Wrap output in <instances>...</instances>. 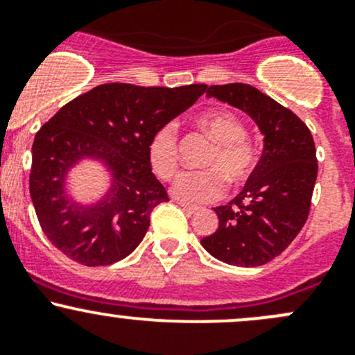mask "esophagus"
Listing matches in <instances>:
<instances>
[{"label": "esophagus", "mask_w": 355, "mask_h": 355, "mask_svg": "<svg viewBox=\"0 0 355 355\" xmlns=\"http://www.w3.org/2000/svg\"><path fill=\"white\" fill-rule=\"evenodd\" d=\"M179 203V207H182V210H184V212H188V214H193V212H196V210H198V207L196 205H189V203H184V202H178Z\"/></svg>", "instance_id": "34e87169"}]
</instances>
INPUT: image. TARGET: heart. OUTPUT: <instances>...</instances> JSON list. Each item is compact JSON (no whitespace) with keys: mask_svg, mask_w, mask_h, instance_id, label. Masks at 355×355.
<instances>
[{"mask_svg":"<svg viewBox=\"0 0 355 355\" xmlns=\"http://www.w3.org/2000/svg\"><path fill=\"white\" fill-rule=\"evenodd\" d=\"M196 125L216 145L207 155L205 171L182 173L173 184V193L182 202H210L226 191V181L241 184L255 167V152L245 139L247 131L240 119L226 110H209L196 117ZM153 173L171 179L179 169V131L167 122L155 131L148 145Z\"/></svg>","mask_w":355,"mask_h":355,"instance_id":"obj_1","label":"heart"}]
</instances>
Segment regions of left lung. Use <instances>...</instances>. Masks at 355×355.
Here are the masks:
<instances>
[{
    "label": "left lung",
    "mask_w": 355,
    "mask_h": 355,
    "mask_svg": "<svg viewBox=\"0 0 355 355\" xmlns=\"http://www.w3.org/2000/svg\"><path fill=\"white\" fill-rule=\"evenodd\" d=\"M207 96L250 115L264 135V152L243 189L227 205L214 209L219 227L202 238V245L226 264H268L307 220L318 178L314 139L292 110L250 84L210 86Z\"/></svg>",
    "instance_id": "obj_1"
}]
</instances>
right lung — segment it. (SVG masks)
Listing matches in <instances>:
<instances>
[{
	"instance_id": "add662e5",
	"label": "right lung",
	"mask_w": 355,
	"mask_h": 355,
	"mask_svg": "<svg viewBox=\"0 0 355 355\" xmlns=\"http://www.w3.org/2000/svg\"><path fill=\"white\" fill-rule=\"evenodd\" d=\"M205 89L101 84L63 105L37 131L31 198L41 230L62 254L96 268L122 261L141 243L152 210L169 202L152 173L150 139ZM84 156L103 159L114 178L109 195L89 207L73 204L62 189L68 169Z\"/></svg>"
}]
</instances>
